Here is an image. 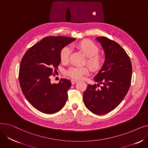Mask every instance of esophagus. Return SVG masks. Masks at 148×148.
Instances as JSON below:
<instances>
[{
	"instance_id": "1",
	"label": "esophagus",
	"mask_w": 148,
	"mask_h": 148,
	"mask_svg": "<svg viewBox=\"0 0 148 148\" xmlns=\"http://www.w3.org/2000/svg\"><path fill=\"white\" fill-rule=\"evenodd\" d=\"M77 82H78V80H74V79H72V80H71V83H72L73 84H75Z\"/></svg>"
}]
</instances>
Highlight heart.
<instances>
[{"label":"heart","mask_w":148,"mask_h":148,"mask_svg":"<svg viewBox=\"0 0 148 148\" xmlns=\"http://www.w3.org/2000/svg\"><path fill=\"white\" fill-rule=\"evenodd\" d=\"M78 48L85 56L87 57V63L93 70H98L103 65L104 58L98 54L99 49L98 47L90 41H82L76 45ZM69 47H65L62 49L60 52V60L62 62H66L70 54ZM89 73L87 67H71L67 71L69 76L74 79H81L84 75Z\"/></svg>","instance_id":"obj_1"}]
</instances>
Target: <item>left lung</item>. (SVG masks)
<instances>
[{"label": "left lung", "mask_w": 148, "mask_h": 148, "mask_svg": "<svg viewBox=\"0 0 148 148\" xmlns=\"http://www.w3.org/2000/svg\"><path fill=\"white\" fill-rule=\"evenodd\" d=\"M104 50L105 60L95 76L97 84H88L83 102L89 110L104 114L114 110L127 95L131 85L132 65L128 54L117 42L106 37H97ZM101 84L99 88L97 87Z\"/></svg>", "instance_id": "1"}]
</instances>
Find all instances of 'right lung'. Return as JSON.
<instances>
[{
  "label": "right lung",
  "mask_w": 148,
  "mask_h": 148,
  "mask_svg": "<svg viewBox=\"0 0 148 148\" xmlns=\"http://www.w3.org/2000/svg\"><path fill=\"white\" fill-rule=\"evenodd\" d=\"M75 40L62 36L45 37L30 47L21 60V89L29 103L41 112L53 114L65 105L71 81L61 79L59 83L52 84L50 76L58 69L62 49Z\"/></svg>",
  "instance_id": "1"
}]
</instances>
